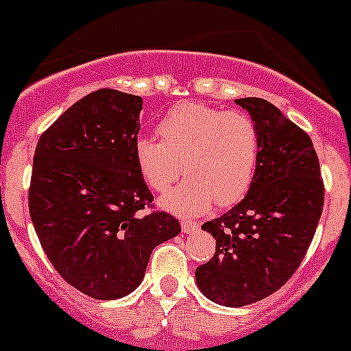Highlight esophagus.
<instances>
[{"mask_svg":"<svg viewBox=\"0 0 351 351\" xmlns=\"http://www.w3.org/2000/svg\"><path fill=\"white\" fill-rule=\"evenodd\" d=\"M197 229H198V224L195 221H190V219H185V221H182V231L185 232V234L195 232Z\"/></svg>","mask_w":351,"mask_h":351,"instance_id":"obj_1","label":"esophagus"}]
</instances>
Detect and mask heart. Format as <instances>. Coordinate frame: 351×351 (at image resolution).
<instances>
[{
    "mask_svg": "<svg viewBox=\"0 0 351 351\" xmlns=\"http://www.w3.org/2000/svg\"><path fill=\"white\" fill-rule=\"evenodd\" d=\"M161 141L134 144L141 176L162 193L185 171V182L161 198L166 210L197 215L217 204L228 207L250 192L261 154L256 122L247 113L183 101L158 123Z\"/></svg>",
    "mask_w": 351,
    "mask_h": 351,
    "instance_id": "obj_1",
    "label": "heart"
}]
</instances>
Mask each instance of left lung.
Instances as JSON below:
<instances>
[{
    "mask_svg": "<svg viewBox=\"0 0 351 351\" xmlns=\"http://www.w3.org/2000/svg\"><path fill=\"white\" fill-rule=\"evenodd\" d=\"M236 104L260 129V165L246 197L202 226L215 238V253L195 270L202 293L228 307L258 302L292 277L324 204L311 137L263 98H239Z\"/></svg>",
    "mask_w": 351,
    "mask_h": 351,
    "instance_id": "obj_1",
    "label": "left lung"
}]
</instances>
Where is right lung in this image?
I'll return each mask as SVG.
<instances>
[{
  "mask_svg": "<svg viewBox=\"0 0 351 351\" xmlns=\"http://www.w3.org/2000/svg\"><path fill=\"white\" fill-rule=\"evenodd\" d=\"M141 110V97L101 88L35 149L28 210L38 241L67 284L98 300L136 290L154 247L182 231L168 212L141 215L153 202L134 153Z\"/></svg>",
  "mask_w": 351,
  "mask_h": 351,
  "instance_id": "right-lung-1",
  "label": "right lung"
}]
</instances>
